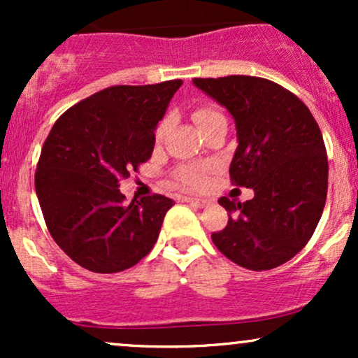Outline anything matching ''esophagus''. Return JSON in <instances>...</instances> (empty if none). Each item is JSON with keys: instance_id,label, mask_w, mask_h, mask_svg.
I'll return each instance as SVG.
<instances>
[{"instance_id": "esophagus-1", "label": "esophagus", "mask_w": 358, "mask_h": 358, "mask_svg": "<svg viewBox=\"0 0 358 358\" xmlns=\"http://www.w3.org/2000/svg\"><path fill=\"white\" fill-rule=\"evenodd\" d=\"M183 202L192 203V205H195V207L202 208V207H205V205L208 203V200H205V199H193V196H183Z\"/></svg>"}]
</instances>
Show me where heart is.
<instances>
[{
    "label": "heart",
    "mask_w": 358,
    "mask_h": 358,
    "mask_svg": "<svg viewBox=\"0 0 358 358\" xmlns=\"http://www.w3.org/2000/svg\"><path fill=\"white\" fill-rule=\"evenodd\" d=\"M219 117L224 116H222L219 109L212 108V106H202V108L195 109V113H193V119H195V122L199 124L200 129L207 126L208 122L215 121V119ZM165 129L166 121H163L162 124L158 126V129H156V136L162 138L163 134H165ZM205 171L207 170H205L203 166L185 165L182 168H178V171H176V182H178L180 187L183 188H200L203 187L205 183Z\"/></svg>",
    "instance_id": "b5f03b06"
}]
</instances>
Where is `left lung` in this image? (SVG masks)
<instances>
[{
  "label": "left lung",
  "mask_w": 358,
  "mask_h": 358,
  "mask_svg": "<svg viewBox=\"0 0 358 358\" xmlns=\"http://www.w3.org/2000/svg\"><path fill=\"white\" fill-rule=\"evenodd\" d=\"M236 122L237 150L229 173L254 190L248 202L222 196L229 212L215 248L241 268L268 271L293 259L313 236L328 190L322 131L294 94L268 79H193Z\"/></svg>",
  "instance_id": "8db88e82"
}]
</instances>
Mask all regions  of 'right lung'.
Masks as SVG:
<instances>
[{"mask_svg":"<svg viewBox=\"0 0 358 358\" xmlns=\"http://www.w3.org/2000/svg\"><path fill=\"white\" fill-rule=\"evenodd\" d=\"M183 80L114 85L72 106L45 139L35 188L53 241L82 268L121 273L148 256L175 202L126 203L119 182L151 158L155 131Z\"/></svg>","mask_w":358,"mask_h":358,"instance_id":"right-lung-1","label":"right lung"}]
</instances>
